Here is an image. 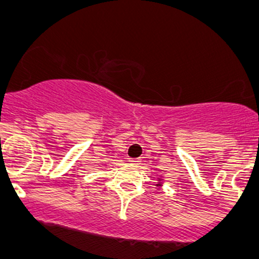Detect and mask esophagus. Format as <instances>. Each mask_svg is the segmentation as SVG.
I'll use <instances>...</instances> for the list:
<instances>
[{
    "label": "esophagus",
    "mask_w": 259,
    "mask_h": 259,
    "mask_svg": "<svg viewBox=\"0 0 259 259\" xmlns=\"http://www.w3.org/2000/svg\"><path fill=\"white\" fill-rule=\"evenodd\" d=\"M130 162V164H133L134 167H138V165L140 164V162H141V160H140L139 158H132L129 160Z\"/></svg>",
    "instance_id": "esophagus-1"
}]
</instances>
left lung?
Listing matches in <instances>:
<instances>
[{"label":"left lung","instance_id":"left-lung-1","mask_svg":"<svg viewBox=\"0 0 259 259\" xmlns=\"http://www.w3.org/2000/svg\"><path fill=\"white\" fill-rule=\"evenodd\" d=\"M160 180V179H159ZM160 185H162V184H157V186H160Z\"/></svg>","mask_w":259,"mask_h":259}]
</instances>
